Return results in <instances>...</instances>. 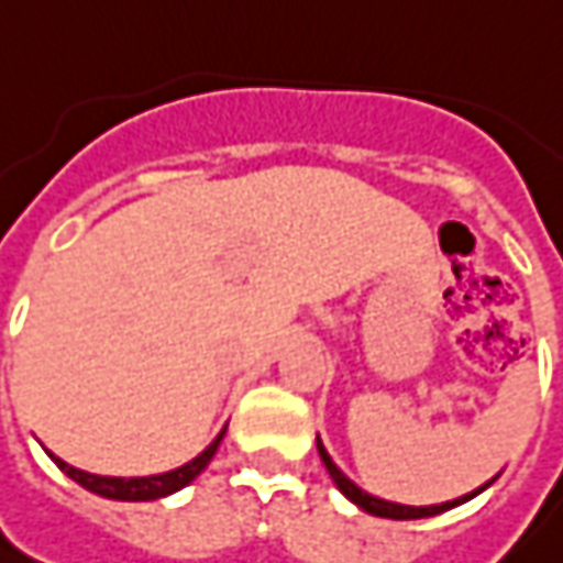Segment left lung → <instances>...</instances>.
Masks as SVG:
<instances>
[{
    "label": "left lung",
    "instance_id": "8db88e82",
    "mask_svg": "<svg viewBox=\"0 0 563 563\" xmlns=\"http://www.w3.org/2000/svg\"><path fill=\"white\" fill-rule=\"evenodd\" d=\"M318 455L320 461H323V467H327V474H330V479L336 483V489H340L352 505H358L361 511L374 514V517H389V520H420V517H433V514H442L449 511V508H455V505H464V501H471L474 495H479L483 489H489L493 486V479L489 483H483L479 489H474V493L461 495V498H452V501H442V505H423V508H415V505H398V501H386V498H377V495L364 493L361 486H355L349 476L342 474L340 467L333 464V457L327 455V449H323V442H320L318 437Z\"/></svg>",
    "mask_w": 563,
    "mask_h": 563
}]
</instances>
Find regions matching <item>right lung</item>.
<instances>
[{
    "label": "right lung",
    "instance_id": "add662e5",
    "mask_svg": "<svg viewBox=\"0 0 563 563\" xmlns=\"http://www.w3.org/2000/svg\"><path fill=\"white\" fill-rule=\"evenodd\" d=\"M223 433H227V427H223L221 433L214 437V442L199 452V455L192 457V461H186L184 467H174V471H167V474H152V476H99V474H87V471H77V467H70L68 461H62V457H55L49 452V457L65 471V474L74 479V483H80L84 489L89 493L102 495V498H114V501H155V498H165V495H174L177 489H184L189 486L196 476L202 474L205 467L211 464V457L218 452V445H221Z\"/></svg>",
    "mask_w": 563,
    "mask_h": 563
}]
</instances>
